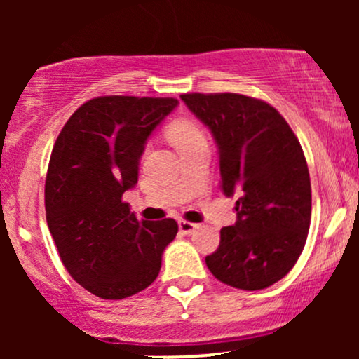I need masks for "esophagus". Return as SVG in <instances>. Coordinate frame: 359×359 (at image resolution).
Instances as JSON below:
<instances>
[{"label":"esophagus","instance_id":"obj_1","mask_svg":"<svg viewBox=\"0 0 359 359\" xmlns=\"http://www.w3.org/2000/svg\"><path fill=\"white\" fill-rule=\"evenodd\" d=\"M197 228H199V224H194V222H189V221H179V229L184 234L196 233Z\"/></svg>","mask_w":359,"mask_h":359}]
</instances>
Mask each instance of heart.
I'll list each match as a JSON object with an SVG mask.
<instances>
[{"label": "heart", "instance_id": "obj_1", "mask_svg": "<svg viewBox=\"0 0 359 359\" xmlns=\"http://www.w3.org/2000/svg\"><path fill=\"white\" fill-rule=\"evenodd\" d=\"M167 137L177 150L185 145H189V143L196 142V140L204 138L203 131L199 130V126H197L196 123L189 121V119H179V121L172 123L167 130Z\"/></svg>", "mask_w": 359, "mask_h": 359}]
</instances>
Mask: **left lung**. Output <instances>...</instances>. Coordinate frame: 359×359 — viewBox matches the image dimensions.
<instances>
[{"label":"left lung","mask_w":359,"mask_h":359,"mask_svg":"<svg viewBox=\"0 0 359 359\" xmlns=\"http://www.w3.org/2000/svg\"><path fill=\"white\" fill-rule=\"evenodd\" d=\"M211 131L219 154L221 191L236 194V222L221 229L205 265L241 290L273 285L294 269L311 226V177L292 128L265 101L243 94H182Z\"/></svg>","instance_id":"left-lung-1"}]
</instances>
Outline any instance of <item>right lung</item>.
<instances>
[{
    "instance_id": "1",
    "label": "right lung",
    "mask_w": 359,
    "mask_h": 359,
    "mask_svg": "<svg viewBox=\"0 0 359 359\" xmlns=\"http://www.w3.org/2000/svg\"><path fill=\"white\" fill-rule=\"evenodd\" d=\"M179 104L174 97L101 96L81 106L53 145L45 212L60 259L90 294L118 300L158 277L174 219L138 221L123 194L155 128Z\"/></svg>"
}]
</instances>
